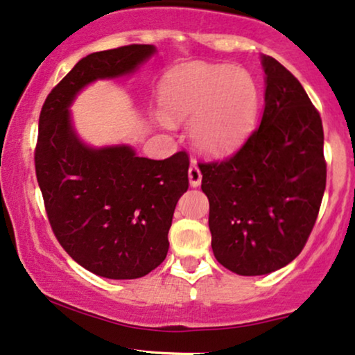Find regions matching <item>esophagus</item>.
Listing matches in <instances>:
<instances>
[{"instance_id":"obj_1","label":"esophagus","mask_w":355,"mask_h":355,"mask_svg":"<svg viewBox=\"0 0 355 355\" xmlns=\"http://www.w3.org/2000/svg\"><path fill=\"white\" fill-rule=\"evenodd\" d=\"M187 176H189V184L192 187H198L200 186V181H202V174H200L199 166L192 161L189 166V171H187Z\"/></svg>"}]
</instances>
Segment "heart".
<instances>
[{
    "instance_id": "1",
    "label": "heart",
    "mask_w": 355,
    "mask_h": 355,
    "mask_svg": "<svg viewBox=\"0 0 355 355\" xmlns=\"http://www.w3.org/2000/svg\"><path fill=\"white\" fill-rule=\"evenodd\" d=\"M164 126L191 121V139L205 155L224 156L250 133L260 108V89L245 69L189 64L161 85Z\"/></svg>"
}]
</instances>
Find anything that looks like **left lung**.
<instances>
[{"mask_svg":"<svg viewBox=\"0 0 355 355\" xmlns=\"http://www.w3.org/2000/svg\"><path fill=\"white\" fill-rule=\"evenodd\" d=\"M260 126L220 163L200 164L212 252L242 277L286 266L303 250L326 189L322 121L303 85L261 54Z\"/></svg>","mask_w":355,"mask_h":355,"instance_id":"left-lung-1","label":"left lung"}]
</instances>
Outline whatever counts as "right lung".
<instances>
[{
  "label": "right lung",
  "instance_id": "obj_1",
  "mask_svg": "<svg viewBox=\"0 0 355 355\" xmlns=\"http://www.w3.org/2000/svg\"><path fill=\"white\" fill-rule=\"evenodd\" d=\"M155 54L151 44L92 52L52 89L39 116L34 161L51 227L78 265L103 278H141L163 263L189 157L179 151L156 161L130 144L92 146L71 107L85 87L133 76Z\"/></svg>",
  "mask_w": 355,
  "mask_h": 355
}]
</instances>
